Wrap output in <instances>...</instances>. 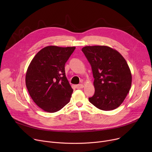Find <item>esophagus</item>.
<instances>
[{
    "label": "esophagus",
    "instance_id": "obj_1",
    "mask_svg": "<svg viewBox=\"0 0 152 152\" xmlns=\"http://www.w3.org/2000/svg\"><path fill=\"white\" fill-rule=\"evenodd\" d=\"M75 87L76 89H82L84 87V85L82 84H78V85H76L75 86Z\"/></svg>",
    "mask_w": 152,
    "mask_h": 152
}]
</instances>
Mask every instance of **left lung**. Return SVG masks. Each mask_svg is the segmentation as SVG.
<instances>
[{"label":"left lung","mask_w":152,"mask_h":152,"mask_svg":"<svg viewBox=\"0 0 152 152\" xmlns=\"http://www.w3.org/2000/svg\"><path fill=\"white\" fill-rule=\"evenodd\" d=\"M92 68L95 93L89 102L97 108H118L129 92L132 75L123 56L108 46H86L82 49Z\"/></svg>","instance_id":"obj_1"}]
</instances>
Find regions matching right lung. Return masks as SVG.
Returning <instances> with one entry per match:
<instances>
[{
  "label": "right lung",
  "mask_w": 152,
  "mask_h": 152,
  "mask_svg": "<svg viewBox=\"0 0 152 152\" xmlns=\"http://www.w3.org/2000/svg\"><path fill=\"white\" fill-rule=\"evenodd\" d=\"M75 47L47 46L32 60L26 74L31 97L43 110L54 113L69 103L73 89L65 75V65Z\"/></svg>",
  "instance_id": "1"
}]
</instances>
